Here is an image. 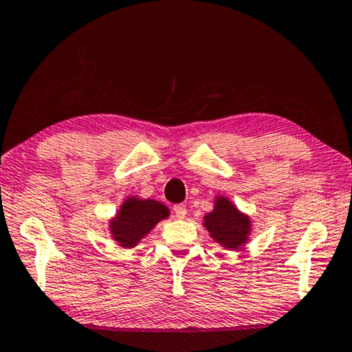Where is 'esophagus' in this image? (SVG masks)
<instances>
[{"mask_svg":"<svg viewBox=\"0 0 352 352\" xmlns=\"http://www.w3.org/2000/svg\"><path fill=\"white\" fill-rule=\"evenodd\" d=\"M173 210H175L176 219H179V220L186 219V215H187V206H186V204H176V206L173 208Z\"/></svg>","mask_w":352,"mask_h":352,"instance_id":"1","label":"esophagus"}]
</instances>
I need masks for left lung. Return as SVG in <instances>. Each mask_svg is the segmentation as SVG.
I'll list each match as a JSON object with an SVG mask.
<instances>
[{"label":"left lung","mask_w":352,"mask_h":352,"mask_svg":"<svg viewBox=\"0 0 352 352\" xmlns=\"http://www.w3.org/2000/svg\"><path fill=\"white\" fill-rule=\"evenodd\" d=\"M203 226L209 236L226 250H239L252 236L250 215L237 209L223 195H215L214 209L203 217Z\"/></svg>","instance_id":"1"}]
</instances>
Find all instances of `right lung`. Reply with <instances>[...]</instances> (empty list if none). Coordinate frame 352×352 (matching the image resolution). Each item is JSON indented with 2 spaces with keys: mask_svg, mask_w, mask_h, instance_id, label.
I'll list each match as a JSON object with an SVG mask.
<instances>
[{
  "mask_svg": "<svg viewBox=\"0 0 352 352\" xmlns=\"http://www.w3.org/2000/svg\"><path fill=\"white\" fill-rule=\"evenodd\" d=\"M168 217L170 209L164 203L131 195L121 203L115 217L108 220V232L120 247L133 248L159 221Z\"/></svg>",
  "mask_w": 352,
  "mask_h": 352,
  "instance_id": "obj_1",
  "label": "right lung"
}]
</instances>
